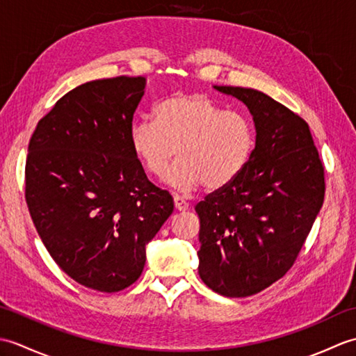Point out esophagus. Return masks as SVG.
Here are the masks:
<instances>
[{"instance_id": "esophagus-1", "label": "esophagus", "mask_w": 356, "mask_h": 356, "mask_svg": "<svg viewBox=\"0 0 356 356\" xmlns=\"http://www.w3.org/2000/svg\"><path fill=\"white\" fill-rule=\"evenodd\" d=\"M174 207H176L177 211H186L190 208V203L180 197V195H174Z\"/></svg>"}]
</instances>
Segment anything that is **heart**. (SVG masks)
<instances>
[{
  "mask_svg": "<svg viewBox=\"0 0 356 356\" xmlns=\"http://www.w3.org/2000/svg\"><path fill=\"white\" fill-rule=\"evenodd\" d=\"M130 147L149 176L161 177L174 154L179 159L165 182L180 193L205 185L220 190L246 168L255 147L251 119L226 111L205 93H174L159 101L153 120L130 127Z\"/></svg>",
  "mask_w": 356,
  "mask_h": 356,
  "instance_id": "b5f03b06",
  "label": "heart"
}]
</instances>
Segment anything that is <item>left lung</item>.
I'll return each instance as SVG.
<instances>
[{
  "mask_svg": "<svg viewBox=\"0 0 356 356\" xmlns=\"http://www.w3.org/2000/svg\"><path fill=\"white\" fill-rule=\"evenodd\" d=\"M216 90L246 104L257 140L240 176L195 207L199 275L214 292L243 298L293 266L323 207L324 165L297 113L254 88Z\"/></svg>",
  "mask_w": 356,
  "mask_h": 356,
  "instance_id": "left-lung-1",
  "label": "left lung"
}]
</instances>
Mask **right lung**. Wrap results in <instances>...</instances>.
<instances>
[{"label":"right lung","instance_id":"1","mask_svg":"<svg viewBox=\"0 0 356 356\" xmlns=\"http://www.w3.org/2000/svg\"><path fill=\"white\" fill-rule=\"evenodd\" d=\"M142 76L86 82L64 95L29 142L26 202L51 259L99 292L131 286L145 245L174 209L130 147Z\"/></svg>","mask_w":356,"mask_h":356}]
</instances>
